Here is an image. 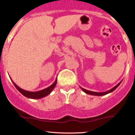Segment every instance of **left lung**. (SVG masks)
I'll list each match as a JSON object with an SVG mask.
<instances>
[{
	"label": "left lung",
	"instance_id": "obj_1",
	"mask_svg": "<svg viewBox=\"0 0 135 135\" xmlns=\"http://www.w3.org/2000/svg\"><path fill=\"white\" fill-rule=\"evenodd\" d=\"M120 83H121V82H120L119 83H118V84H117V85L115 86V87H113V88H112V89L109 90H108V91H105V92H95V91H89V90H85V89H84V88H81V89H82L83 90L84 92L86 93V94H88L92 95H98V96H100V95H104L108 94H109V93L112 92V91H114V90H115V89H116L117 88L118 86H119V84H120Z\"/></svg>",
	"mask_w": 135,
	"mask_h": 135
}]
</instances>
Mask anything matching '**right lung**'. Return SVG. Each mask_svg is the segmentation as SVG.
<instances>
[{
  "label": "right lung",
  "mask_w": 135,
  "mask_h": 135,
  "mask_svg": "<svg viewBox=\"0 0 135 135\" xmlns=\"http://www.w3.org/2000/svg\"><path fill=\"white\" fill-rule=\"evenodd\" d=\"M56 83H57V80H56L55 82L52 84L51 86H50L49 87H48V88H45V89L44 90H40V91H35V92L28 91H26V90H22V88H19V87L15 83L13 82V83L15 85V86L16 87V88H17V89L18 90V91H20L22 95H23L25 97H28V98H31V99H41L42 98V97L47 96V95H49L51 92L52 90L54 89V87H55Z\"/></svg>",
  "instance_id": "1"
}]
</instances>
